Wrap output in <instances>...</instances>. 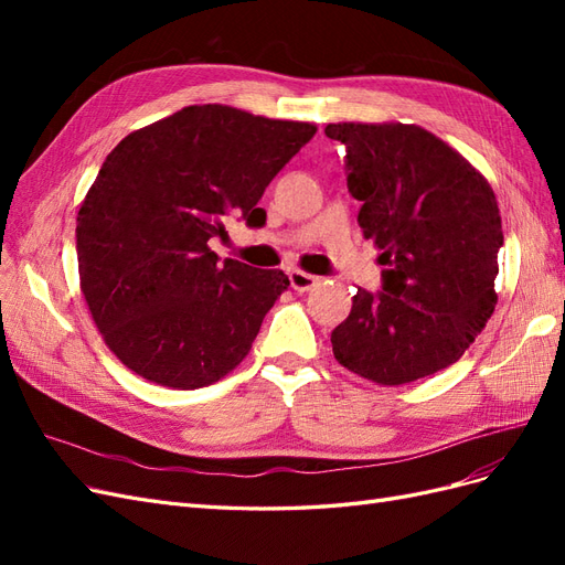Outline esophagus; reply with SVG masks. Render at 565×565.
Wrapping results in <instances>:
<instances>
[{"label": "esophagus", "instance_id": "obj_1", "mask_svg": "<svg viewBox=\"0 0 565 565\" xmlns=\"http://www.w3.org/2000/svg\"><path fill=\"white\" fill-rule=\"evenodd\" d=\"M287 276H289V285H292L297 292H309V289L316 287L320 280V278L311 276V273H303V270H289Z\"/></svg>", "mask_w": 565, "mask_h": 565}]
</instances>
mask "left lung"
<instances>
[{"instance_id":"8db88e82","label":"left lung","mask_w":565,"mask_h":565,"mask_svg":"<svg viewBox=\"0 0 565 565\" xmlns=\"http://www.w3.org/2000/svg\"><path fill=\"white\" fill-rule=\"evenodd\" d=\"M344 143L358 224L382 249V289L358 287L332 330L347 370L384 386L459 361L494 311L502 218L488 181L415 125H328Z\"/></svg>"}]
</instances>
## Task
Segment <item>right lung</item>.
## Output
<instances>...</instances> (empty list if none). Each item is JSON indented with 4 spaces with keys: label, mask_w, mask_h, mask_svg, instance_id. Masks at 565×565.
<instances>
[{
    "label": "right lung",
    "mask_w": 565,
    "mask_h": 565,
    "mask_svg": "<svg viewBox=\"0 0 565 565\" xmlns=\"http://www.w3.org/2000/svg\"><path fill=\"white\" fill-rule=\"evenodd\" d=\"M309 122L188 106L119 141L77 214L79 285L108 349L139 377L200 388L249 353L289 280L210 249L313 139Z\"/></svg>",
    "instance_id": "obj_1"
}]
</instances>
